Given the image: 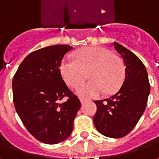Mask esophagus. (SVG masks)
<instances>
[{
    "instance_id": "34e87169",
    "label": "esophagus",
    "mask_w": 159,
    "mask_h": 159,
    "mask_svg": "<svg viewBox=\"0 0 159 159\" xmlns=\"http://www.w3.org/2000/svg\"><path fill=\"white\" fill-rule=\"evenodd\" d=\"M80 101H81V103H82V104H84V103H85V102H86L87 100H83V99H81V100H80Z\"/></svg>"
}]
</instances>
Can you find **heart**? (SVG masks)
Here are the masks:
<instances>
[{
  "label": "heart",
  "instance_id": "obj_1",
  "mask_svg": "<svg viewBox=\"0 0 159 159\" xmlns=\"http://www.w3.org/2000/svg\"><path fill=\"white\" fill-rule=\"evenodd\" d=\"M76 60L66 59L60 65V72L66 83L76 89L89 76L91 81L77 90L82 98L100 96L107 91L116 92L125 77V66L122 59L101 47H87L76 51Z\"/></svg>",
  "mask_w": 159,
  "mask_h": 159
}]
</instances>
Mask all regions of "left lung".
Segmentation results:
<instances>
[{
  "label": "left lung",
  "instance_id": "1",
  "mask_svg": "<svg viewBox=\"0 0 159 159\" xmlns=\"http://www.w3.org/2000/svg\"><path fill=\"white\" fill-rule=\"evenodd\" d=\"M125 65V78L118 92L108 99L95 100L93 123L103 135L121 138L127 135L142 116L150 93V83L144 64L129 49L113 43Z\"/></svg>",
  "mask_w": 159,
  "mask_h": 159
}]
</instances>
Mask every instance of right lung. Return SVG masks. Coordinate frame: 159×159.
<instances>
[{
	"instance_id": "obj_1",
	"label": "right lung",
	"mask_w": 159,
	"mask_h": 159,
	"mask_svg": "<svg viewBox=\"0 0 159 159\" xmlns=\"http://www.w3.org/2000/svg\"><path fill=\"white\" fill-rule=\"evenodd\" d=\"M71 49L68 45H53L30 52L12 79L16 111L27 130L43 143L58 144L67 139L81 107L59 69L65 54Z\"/></svg>"
}]
</instances>
